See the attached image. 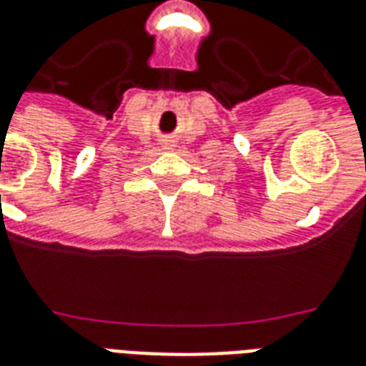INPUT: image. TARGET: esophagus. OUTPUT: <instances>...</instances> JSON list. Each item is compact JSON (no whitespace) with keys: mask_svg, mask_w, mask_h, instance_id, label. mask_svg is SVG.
Here are the masks:
<instances>
[{"mask_svg":"<svg viewBox=\"0 0 366 366\" xmlns=\"http://www.w3.org/2000/svg\"><path fill=\"white\" fill-rule=\"evenodd\" d=\"M174 148V144L171 142V140H167V142H163V149H172Z\"/></svg>","mask_w":366,"mask_h":366,"instance_id":"esophagus-1","label":"esophagus"}]
</instances>
